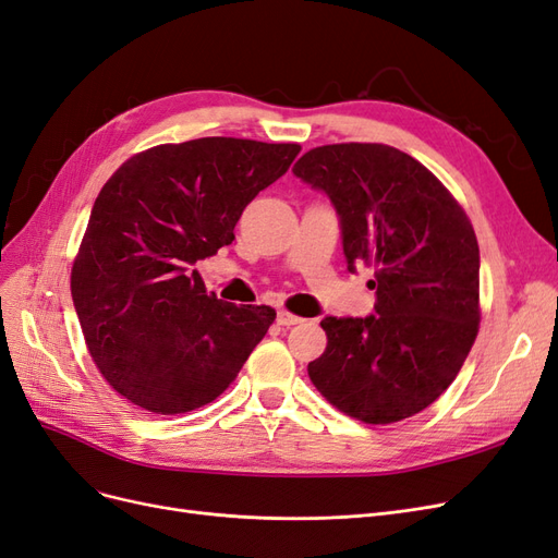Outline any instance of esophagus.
Instances as JSON below:
<instances>
[{"instance_id":"1","label":"esophagus","mask_w":558,"mask_h":558,"mask_svg":"<svg viewBox=\"0 0 558 558\" xmlns=\"http://www.w3.org/2000/svg\"><path fill=\"white\" fill-rule=\"evenodd\" d=\"M300 320H302V318L295 316V314H291V312H283V310H281V312L277 314V324H279V326H295V324H300Z\"/></svg>"}]
</instances>
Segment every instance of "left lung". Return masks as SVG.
<instances>
[{
    "mask_svg": "<svg viewBox=\"0 0 558 558\" xmlns=\"http://www.w3.org/2000/svg\"><path fill=\"white\" fill-rule=\"evenodd\" d=\"M293 174L326 193L349 272L375 267V314L326 316L314 386L365 424L426 410L459 375L480 326V246L465 211L424 165L386 144L307 150Z\"/></svg>",
    "mask_w": 558,
    "mask_h": 558,
    "instance_id": "obj_1",
    "label": "left lung"
}]
</instances>
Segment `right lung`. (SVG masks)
<instances>
[{"mask_svg": "<svg viewBox=\"0 0 558 558\" xmlns=\"http://www.w3.org/2000/svg\"><path fill=\"white\" fill-rule=\"evenodd\" d=\"M298 144L202 137L132 156L99 191L72 298L102 377L140 408L183 414L234 381L277 312L207 293L195 265L232 244L248 202Z\"/></svg>", "mask_w": 558, "mask_h": 558, "instance_id": "right-lung-1", "label": "right lung"}]
</instances>
